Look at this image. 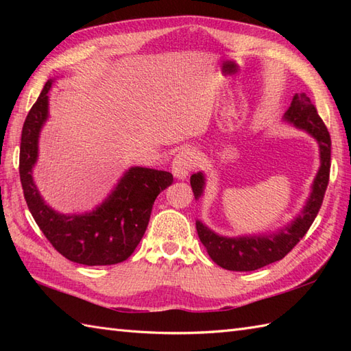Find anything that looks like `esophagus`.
<instances>
[{"instance_id":"1","label":"esophagus","mask_w":351,"mask_h":351,"mask_svg":"<svg viewBox=\"0 0 351 351\" xmlns=\"http://www.w3.org/2000/svg\"><path fill=\"white\" fill-rule=\"evenodd\" d=\"M197 156L196 152L190 147H185L182 151L176 154L171 162V171H173V176L178 180H185L189 176L190 171L196 167Z\"/></svg>"}]
</instances>
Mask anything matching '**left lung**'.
Instances as JSON below:
<instances>
[{"mask_svg":"<svg viewBox=\"0 0 351 351\" xmlns=\"http://www.w3.org/2000/svg\"><path fill=\"white\" fill-rule=\"evenodd\" d=\"M283 121L295 128L306 131L314 137L319 147V169L312 182L311 195L300 214H297L289 225L283 226L271 234L263 235H240L223 237L215 234L205 223L196 220V229L200 241L205 245L208 255L215 264L230 271H253L268 264L280 261L288 252L293 250L304 234L308 232L317 214L322 208L323 197L329 184L330 173V136L317 108L306 93H295L289 108L283 114ZM205 175L202 171L193 173L190 184L195 199L204 195Z\"/></svg>","mask_w":351,"mask_h":351,"instance_id":"1","label":"left lung"}]
</instances>
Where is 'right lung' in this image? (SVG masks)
Here are the masks:
<instances>
[{"mask_svg":"<svg viewBox=\"0 0 351 351\" xmlns=\"http://www.w3.org/2000/svg\"><path fill=\"white\" fill-rule=\"evenodd\" d=\"M48 80L22 126L19 176L28 210L58 253L83 265L123 263L145 235L156 196L173 182L169 171L130 167L107 199L84 214H62L45 202L33 180L39 156V137L48 121Z\"/></svg>","mask_w":351,"mask_h":351,"instance_id":"add662e5","label":"right lung"}]
</instances>
